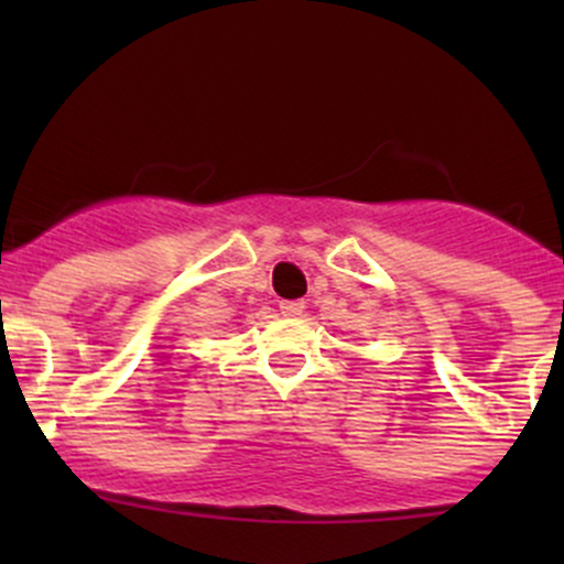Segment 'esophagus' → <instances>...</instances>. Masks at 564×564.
Returning <instances> with one entry per match:
<instances>
[{"mask_svg": "<svg viewBox=\"0 0 564 564\" xmlns=\"http://www.w3.org/2000/svg\"><path fill=\"white\" fill-rule=\"evenodd\" d=\"M305 303L303 300H283L281 303V314L283 316H303Z\"/></svg>", "mask_w": 564, "mask_h": 564, "instance_id": "34e87169", "label": "esophagus"}]
</instances>
